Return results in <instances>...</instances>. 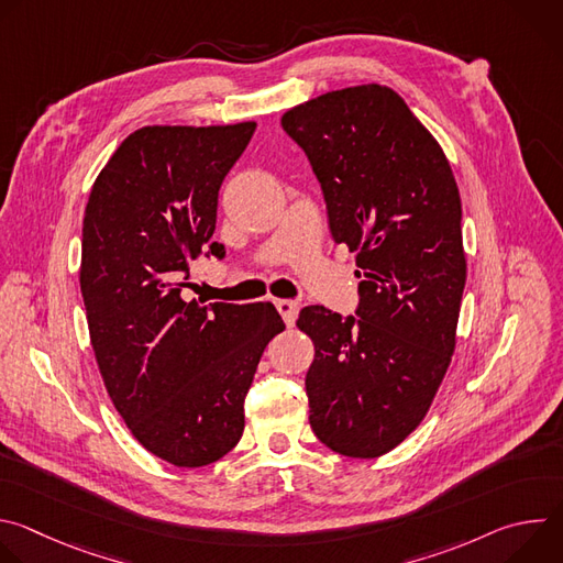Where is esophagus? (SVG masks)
Listing matches in <instances>:
<instances>
[{"label":"esophagus","instance_id":"1","mask_svg":"<svg viewBox=\"0 0 563 563\" xmlns=\"http://www.w3.org/2000/svg\"><path fill=\"white\" fill-rule=\"evenodd\" d=\"M274 302H276V309L280 311V316L285 320V325L291 328L296 323V318H298L300 305L296 300H287V298H280V300H274Z\"/></svg>","mask_w":563,"mask_h":563}]
</instances>
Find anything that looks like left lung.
Masks as SVG:
<instances>
[{
	"label": "left lung",
	"instance_id": "obj_1",
	"mask_svg": "<svg viewBox=\"0 0 563 563\" xmlns=\"http://www.w3.org/2000/svg\"><path fill=\"white\" fill-rule=\"evenodd\" d=\"M336 245L356 252V316L300 309L316 356L309 423L339 454L374 459L428 415L454 352L465 287L461 198L445 153L404 98L380 85L294 107Z\"/></svg>",
	"mask_w": 563,
	"mask_h": 563
}]
</instances>
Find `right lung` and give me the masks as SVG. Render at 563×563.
<instances>
[{
  "label": "right lung",
  "mask_w": 563,
  "mask_h": 563,
  "mask_svg": "<svg viewBox=\"0 0 563 563\" xmlns=\"http://www.w3.org/2000/svg\"><path fill=\"white\" fill-rule=\"evenodd\" d=\"M254 122L144 126L100 172L82 227L91 345L133 437L178 467L222 459L245 430V396L267 343L285 330L272 302L183 300L211 243L218 191Z\"/></svg>",
  "instance_id": "add662e5"
}]
</instances>
